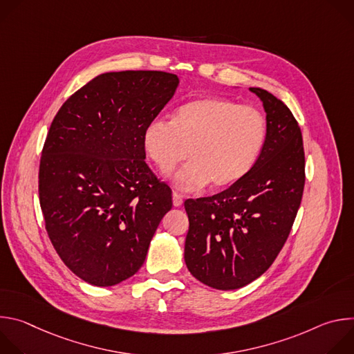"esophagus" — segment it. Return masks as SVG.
Listing matches in <instances>:
<instances>
[{
    "label": "esophagus",
    "instance_id": "34e87169",
    "mask_svg": "<svg viewBox=\"0 0 354 354\" xmlns=\"http://www.w3.org/2000/svg\"><path fill=\"white\" fill-rule=\"evenodd\" d=\"M172 201H174V206H175V207H180L182 203H183V198H182V196H180L179 193L174 192V193H172Z\"/></svg>",
    "mask_w": 354,
    "mask_h": 354
}]
</instances>
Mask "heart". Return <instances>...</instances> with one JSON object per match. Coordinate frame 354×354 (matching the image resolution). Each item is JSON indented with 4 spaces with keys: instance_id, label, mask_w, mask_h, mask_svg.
<instances>
[{
    "instance_id": "obj_1",
    "label": "heart",
    "mask_w": 354,
    "mask_h": 354,
    "mask_svg": "<svg viewBox=\"0 0 354 354\" xmlns=\"http://www.w3.org/2000/svg\"><path fill=\"white\" fill-rule=\"evenodd\" d=\"M266 138L268 123L258 109L203 96L180 105L171 122L151 120L141 140L145 156L164 174L185 160L189 149L190 160L172 182L192 192L210 182L216 189L239 182L258 162Z\"/></svg>"
}]
</instances>
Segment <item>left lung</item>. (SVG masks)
Instances as JSON below:
<instances>
[{"label":"left lung","instance_id":"left-lung-1","mask_svg":"<svg viewBox=\"0 0 354 354\" xmlns=\"http://www.w3.org/2000/svg\"><path fill=\"white\" fill-rule=\"evenodd\" d=\"M266 112L268 138L262 154L239 182L224 192L185 201L189 231L185 262L203 284L241 288L262 276L288 238L306 183L299 126L270 92L249 88Z\"/></svg>","mask_w":354,"mask_h":354}]
</instances>
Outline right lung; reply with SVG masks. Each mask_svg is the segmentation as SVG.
<instances>
[{"instance_id":"add662e5","label":"right lung","mask_w":354,"mask_h":354,"mask_svg":"<svg viewBox=\"0 0 354 354\" xmlns=\"http://www.w3.org/2000/svg\"><path fill=\"white\" fill-rule=\"evenodd\" d=\"M179 84L164 71L95 77L73 93L47 133L39 200L64 265L109 287L138 272L172 192L145 164L142 131Z\"/></svg>"}]
</instances>
